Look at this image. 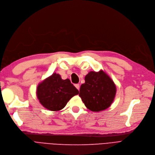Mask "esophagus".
Here are the masks:
<instances>
[{
  "instance_id": "obj_1",
  "label": "esophagus",
  "mask_w": 155,
  "mask_h": 155,
  "mask_svg": "<svg viewBox=\"0 0 155 155\" xmlns=\"http://www.w3.org/2000/svg\"><path fill=\"white\" fill-rule=\"evenodd\" d=\"M74 86H75V87L79 90V88H80V85L79 84H74Z\"/></svg>"
}]
</instances>
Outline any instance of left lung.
I'll return each mask as SVG.
<instances>
[{"label": "left lung", "mask_w": 155, "mask_h": 155, "mask_svg": "<svg viewBox=\"0 0 155 155\" xmlns=\"http://www.w3.org/2000/svg\"><path fill=\"white\" fill-rule=\"evenodd\" d=\"M79 90V97L85 106L94 112L107 109L113 103L116 92L113 81L103 71H91L84 78Z\"/></svg>", "instance_id": "8db88e82"}]
</instances>
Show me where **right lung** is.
Wrapping results in <instances>:
<instances>
[{
  "instance_id": "right-lung-1",
  "label": "right lung",
  "mask_w": 155,
  "mask_h": 155,
  "mask_svg": "<svg viewBox=\"0 0 155 155\" xmlns=\"http://www.w3.org/2000/svg\"><path fill=\"white\" fill-rule=\"evenodd\" d=\"M36 93L43 107L58 111L64 108L72 97L79 94V91L69 79L64 80L60 74L53 73L39 84Z\"/></svg>"
}]
</instances>
